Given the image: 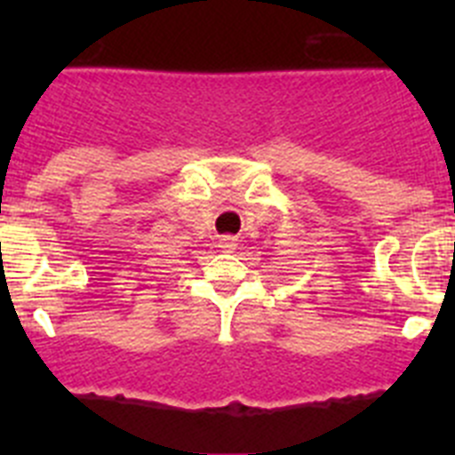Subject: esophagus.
Masks as SVG:
<instances>
[{"label":"esophagus","mask_w":455,"mask_h":455,"mask_svg":"<svg viewBox=\"0 0 455 455\" xmlns=\"http://www.w3.org/2000/svg\"><path fill=\"white\" fill-rule=\"evenodd\" d=\"M219 248H223L225 252H232L236 248V239H235V236H223V239H220V243H219Z\"/></svg>","instance_id":"esophagus-1"}]
</instances>
